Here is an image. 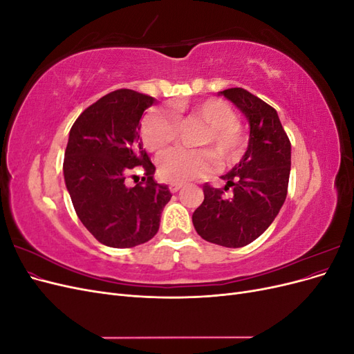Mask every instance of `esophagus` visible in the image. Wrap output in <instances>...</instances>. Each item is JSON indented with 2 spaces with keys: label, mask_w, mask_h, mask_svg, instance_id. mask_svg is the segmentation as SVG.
<instances>
[{
  "label": "esophagus",
  "mask_w": 354,
  "mask_h": 354,
  "mask_svg": "<svg viewBox=\"0 0 354 354\" xmlns=\"http://www.w3.org/2000/svg\"><path fill=\"white\" fill-rule=\"evenodd\" d=\"M181 187H183V183H177V181H174V183H169L171 194H176V192H178Z\"/></svg>",
  "instance_id": "34e87169"
}]
</instances>
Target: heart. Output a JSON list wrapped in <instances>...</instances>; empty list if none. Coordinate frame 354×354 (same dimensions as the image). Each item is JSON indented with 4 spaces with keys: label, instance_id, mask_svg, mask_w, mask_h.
Returning a JSON list of instances; mask_svg holds the SVG:
<instances>
[{
    "label": "heart",
    "instance_id": "b5f03b06",
    "mask_svg": "<svg viewBox=\"0 0 354 354\" xmlns=\"http://www.w3.org/2000/svg\"><path fill=\"white\" fill-rule=\"evenodd\" d=\"M202 120L209 130L199 140L202 146H211L221 159H236L243 147V134L238 125V116L227 103L218 99H208L190 111L186 106H176L173 115L162 111L149 112L142 121V140L151 152H162L174 142L177 136V120L185 115ZM216 153L208 149L177 147L158 159L160 178L183 183L199 177H205L217 168Z\"/></svg>",
    "mask_w": 354,
    "mask_h": 354
}]
</instances>
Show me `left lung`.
<instances>
[{"label":"left lung","instance_id":"obj_1","mask_svg":"<svg viewBox=\"0 0 354 354\" xmlns=\"http://www.w3.org/2000/svg\"><path fill=\"white\" fill-rule=\"evenodd\" d=\"M243 113L250 124L246 152L227 174L224 189L203 186V202L192 221L202 239L226 248H241L270 226L286 199L291 143L272 106L243 88L218 93ZM232 187L230 198L223 189Z\"/></svg>","mask_w":354,"mask_h":354}]
</instances>
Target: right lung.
I'll use <instances>...</instances> for the list:
<instances>
[{"instance_id":"add662e5","label":"right lung","mask_w":354,"mask_h":354,"mask_svg":"<svg viewBox=\"0 0 354 354\" xmlns=\"http://www.w3.org/2000/svg\"><path fill=\"white\" fill-rule=\"evenodd\" d=\"M155 99L133 90H116L88 106L75 121L63 160V176L73 208L87 230L111 248H133L151 241L171 199L153 180L140 138L143 112ZM136 166L145 185L124 186Z\"/></svg>"}]
</instances>
